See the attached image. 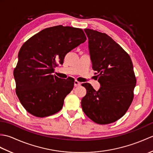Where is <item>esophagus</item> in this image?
<instances>
[{
  "label": "esophagus",
  "mask_w": 153,
  "mask_h": 153,
  "mask_svg": "<svg viewBox=\"0 0 153 153\" xmlns=\"http://www.w3.org/2000/svg\"><path fill=\"white\" fill-rule=\"evenodd\" d=\"M81 83L80 82H79L78 81H77V80H75V82H74V86L75 87H79V86H80L81 85Z\"/></svg>",
  "instance_id": "esophagus-1"
}]
</instances>
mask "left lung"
Returning <instances> with one entry per match:
<instances>
[{
  "mask_svg": "<svg viewBox=\"0 0 153 153\" xmlns=\"http://www.w3.org/2000/svg\"><path fill=\"white\" fill-rule=\"evenodd\" d=\"M84 31L100 87L95 91L91 84H82L87 90L82 100V110L94 122L108 124L121 118L134 99V67L129 54L108 35L90 29Z\"/></svg>",
  "mask_w": 153,
  "mask_h": 153,
  "instance_id": "obj_1",
  "label": "left lung"
}]
</instances>
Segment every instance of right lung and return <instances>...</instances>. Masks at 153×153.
<instances>
[{
    "label": "right lung",
    "instance_id": "add662e5",
    "mask_svg": "<svg viewBox=\"0 0 153 153\" xmlns=\"http://www.w3.org/2000/svg\"><path fill=\"white\" fill-rule=\"evenodd\" d=\"M86 39L82 29L60 25L44 29L22 45L14 76L16 95L29 113L43 118L62 108L74 80H63L52 73L68 53Z\"/></svg>",
    "mask_w": 153,
    "mask_h": 153
}]
</instances>
